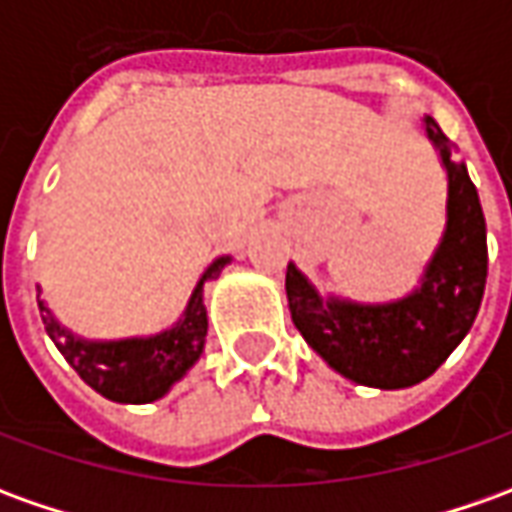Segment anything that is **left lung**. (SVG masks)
<instances>
[{
    "instance_id": "left-lung-1",
    "label": "left lung",
    "mask_w": 512,
    "mask_h": 512,
    "mask_svg": "<svg viewBox=\"0 0 512 512\" xmlns=\"http://www.w3.org/2000/svg\"><path fill=\"white\" fill-rule=\"evenodd\" d=\"M448 173L446 232L420 288L389 305L322 300L294 263L285 271L291 319L302 339L344 378L378 389L429 378L474 325L488 280V232L476 187L440 125L423 120Z\"/></svg>"
}]
</instances>
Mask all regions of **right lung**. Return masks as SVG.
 <instances>
[{"instance_id":"add662e5","label":"right lung","mask_w":512,"mask_h":512,"mask_svg":"<svg viewBox=\"0 0 512 512\" xmlns=\"http://www.w3.org/2000/svg\"><path fill=\"white\" fill-rule=\"evenodd\" d=\"M227 263L229 257H218L210 263V269L201 274L182 319L170 330L148 339L86 342L61 328L44 302H38L41 322L61 356L69 361V367L103 398L117 403H151L162 398L201 356L207 339L204 283L215 280Z\"/></svg>"}]
</instances>
